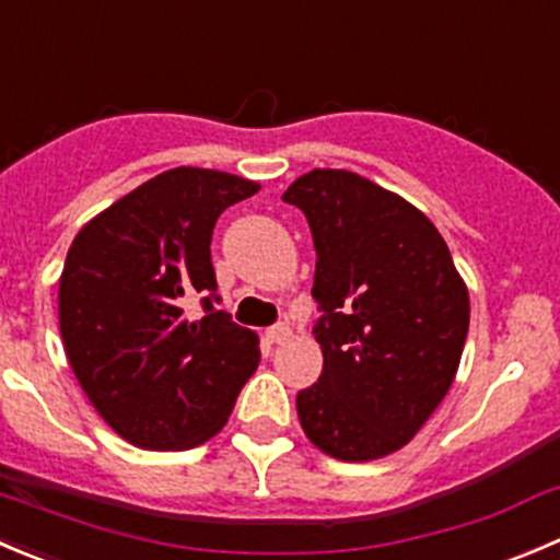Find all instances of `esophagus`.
<instances>
[{"label":"esophagus","mask_w":560,"mask_h":560,"mask_svg":"<svg viewBox=\"0 0 560 560\" xmlns=\"http://www.w3.org/2000/svg\"><path fill=\"white\" fill-rule=\"evenodd\" d=\"M290 336H292V328L290 325H273V328L268 330V339L273 341V345H284V341H290Z\"/></svg>","instance_id":"esophagus-1"}]
</instances>
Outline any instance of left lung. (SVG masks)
I'll list each match as a JSON object with an SVG mask.
<instances>
[{"mask_svg":"<svg viewBox=\"0 0 560 560\" xmlns=\"http://www.w3.org/2000/svg\"><path fill=\"white\" fill-rule=\"evenodd\" d=\"M281 199L312 226V295L323 308V374L295 401L303 432L341 463L388 457L457 377L468 287L435 224L355 172L312 170Z\"/></svg>","mask_w":560,"mask_h":560,"instance_id":"left-lung-1","label":"left lung"}]
</instances>
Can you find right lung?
Wrapping results in <instances>:
<instances>
[{"instance_id":"obj_1","label":"right lung","mask_w":560,"mask_h":560,"mask_svg":"<svg viewBox=\"0 0 560 560\" xmlns=\"http://www.w3.org/2000/svg\"><path fill=\"white\" fill-rule=\"evenodd\" d=\"M259 183L177 166L86 221L59 276L65 355L122 441L183 452L224 430L259 363V336L213 308L215 219ZM194 294L208 315L191 324ZM219 301V298H215Z\"/></svg>"}]
</instances>
